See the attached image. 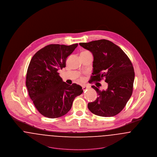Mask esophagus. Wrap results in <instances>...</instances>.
I'll list each match as a JSON object with an SVG mask.
<instances>
[{"instance_id":"34e87169","label":"esophagus","mask_w":157,"mask_h":157,"mask_svg":"<svg viewBox=\"0 0 157 157\" xmlns=\"http://www.w3.org/2000/svg\"><path fill=\"white\" fill-rule=\"evenodd\" d=\"M89 88H90L89 86H85V85L82 86V89H83V91H86V90H87Z\"/></svg>"}]
</instances>
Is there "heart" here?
I'll list each match as a JSON object with an SVG mask.
<instances>
[{"mask_svg":"<svg viewBox=\"0 0 157 157\" xmlns=\"http://www.w3.org/2000/svg\"><path fill=\"white\" fill-rule=\"evenodd\" d=\"M88 51H85V52H87Z\"/></svg>","mask_w":157,"mask_h":157,"instance_id":"1","label":"heart"}]
</instances>
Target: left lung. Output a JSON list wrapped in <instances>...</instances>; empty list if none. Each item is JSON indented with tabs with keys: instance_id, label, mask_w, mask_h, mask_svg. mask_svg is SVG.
I'll list each match as a JSON object with an SVG mask.
<instances>
[{
	"instance_id": "8db88e82",
	"label": "left lung",
	"mask_w": 157,
	"mask_h": 157,
	"mask_svg": "<svg viewBox=\"0 0 157 157\" xmlns=\"http://www.w3.org/2000/svg\"><path fill=\"white\" fill-rule=\"evenodd\" d=\"M79 45L94 56L91 82L105 78L108 83V88L102 91L92 85L98 97L88 104V109L102 117L116 116L124 109L133 92L135 72L131 61L119 47L109 40L80 43Z\"/></svg>"
}]
</instances>
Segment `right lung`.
Masks as SVG:
<instances>
[{
  "instance_id": "right-lung-1",
  "label": "right lung",
  "mask_w": 157,
  "mask_h": 157,
  "mask_svg": "<svg viewBox=\"0 0 157 157\" xmlns=\"http://www.w3.org/2000/svg\"><path fill=\"white\" fill-rule=\"evenodd\" d=\"M78 44L71 46L50 44L38 50L28 66L26 86L30 98L43 116L51 119L65 115L82 87L63 82L58 71L66 67V60Z\"/></svg>"
}]
</instances>
